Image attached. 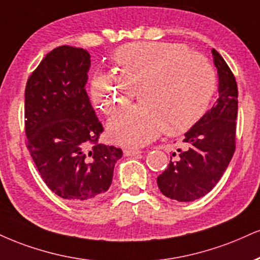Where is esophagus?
I'll return each instance as SVG.
<instances>
[{"mask_svg": "<svg viewBox=\"0 0 260 260\" xmlns=\"http://www.w3.org/2000/svg\"><path fill=\"white\" fill-rule=\"evenodd\" d=\"M123 154H124V156H128V157H129V156H137V155L142 154V151H140V150H137V149H126V150H123Z\"/></svg>", "mask_w": 260, "mask_h": 260, "instance_id": "1", "label": "esophagus"}]
</instances>
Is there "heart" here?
Here are the masks:
<instances>
[{
  "instance_id": "1",
  "label": "heart",
  "mask_w": 260,
  "mask_h": 260,
  "mask_svg": "<svg viewBox=\"0 0 260 260\" xmlns=\"http://www.w3.org/2000/svg\"><path fill=\"white\" fill-rule=\"evenodd\" d=\"M118 74L98 73L89 84L94 108L112 115L140 88L143 104L115 115L108 123L111 142L145 145L164 132H186L201 118L215 89L211 64L187 47L172 42H134L115 52Z\"/></svg>"
}]
</instances>
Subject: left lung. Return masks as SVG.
I'll use <instances>...</instances> for the list:
<instances>
[{"mask_svg": "<svg viewBox=\"0 0 260 260\" xmlns=\"http://www.w3.org/2000/svg\"><path fill=\"white\" fill-rule=\"evenodd\" d=\"M218 73V96L206 112L184 134V148L173 152L167 170L157 177L158 189L168 199L179 202L198 200L219 181L235 151L237 84L230 68L212 49Z\"/></svg>", "mask_w": 260, "mask_h": 260, "instance_id": "8db88e82", "label": "left lung"}]
</instances>
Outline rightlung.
Masks as SVG:
<instances>
[{
    "label": "right lung",
    "instance_id": "right-lung-1",
    "mask_svg": "<svg viewBox=\"0 0 260 260\" xmlns=\"http://www.w3.org/2000/svg\"><path fill=\"white\" fill-rule=\"evenodd\" d=\"M90 55L60 46L30 75L25 88L27 149L46 185L62 199L88 205L111 185L122 150L99 144L103 126L86 92Z\"/></svg>",
    "mask_w": 260,
    "mask_h": 260
}]
</instances>
